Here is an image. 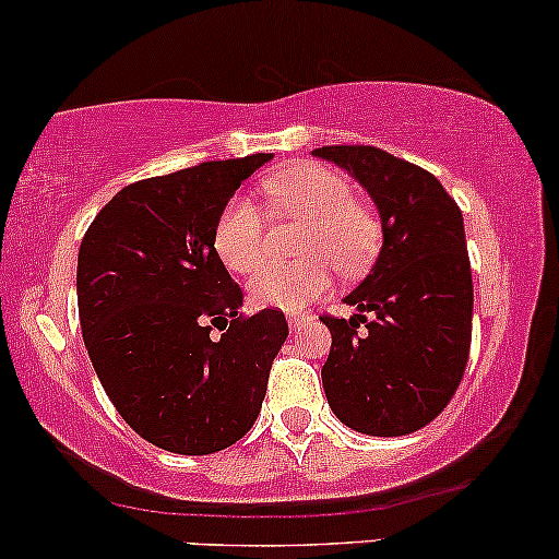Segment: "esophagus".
<instances>
[{"instance_id":"1","label":"esophagus","mask_w":559,"mask_h":559,"mask_svg":"<svg viewBox=\"0 0 559 559\" xmlns=\"http://www.w3.org/2000/svg\"><path fill=\"white\" fill-rule=\"evenodd\" d=\"M301 320H305V316H301V312H288V325H292V331L299 329Z\"/></svg>"}]
</instances>
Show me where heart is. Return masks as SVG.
Wrapping results in <instances>:
<instances>
[{"label":"heart","instance_id":"b5f03b06","mask_svg":"<svg viewBox=\"0 0 559 559\" xmlns=\"http://www.w3.org/2000/svg\"><path fill=\"white\" fill-rule=\"evenodd\" d=\"M267 204L278 217L305 223L299 258L288 267H265L249 281V299L260 307L299 310L331 284V262L342 275L368 271L381 241V226L342 173L318 163L275 170L262 181ZM213 247L230 273L258 271L267 249V221L249 197H230L215 221Z\"/></svg>","mask_w":559,"mask_h":559}]
</instances>
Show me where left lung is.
Here are the masks:
<instances>
[{
	"mask_svg": "<svg viewBox=\"0 0 559 559\" xmlns=\"http://www.w3.org/2000/svg\"><path fill=\"white\" fill-rule=\"evenodd\" d=\"M316 155L368 189L383 228L373 271L346 297L355 316H323L331 331L320 373L325 396L355 431L413 433L447 407L471 355L463 213L439 178L376 146H320Z\"/></svg>",
	"mask_w": 559,
	"mask_h": 559,
	"instance_id": "left-lung-1",
	"label": "left lung"
}]
</instances>
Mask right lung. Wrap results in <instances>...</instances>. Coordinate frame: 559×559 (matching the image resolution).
<instances>
[{"mask_svg":"<svg viewBox=\"0 0 559 559\" xmlns=\"http://www.w3.org/2000/svg\"><path fill=\"white\" fill-rule=\"evenodd\" d=\"M267 159L258 152L126 186L81 241L79 316L96 376L120 418L168 452L236 444L288 336L278 307L243 316L213 247L223 204Z\"/></svg>","mask_w":559,"mask_h":559,"instance_id":"obj_1","label":"right lung"}]
</instances>
